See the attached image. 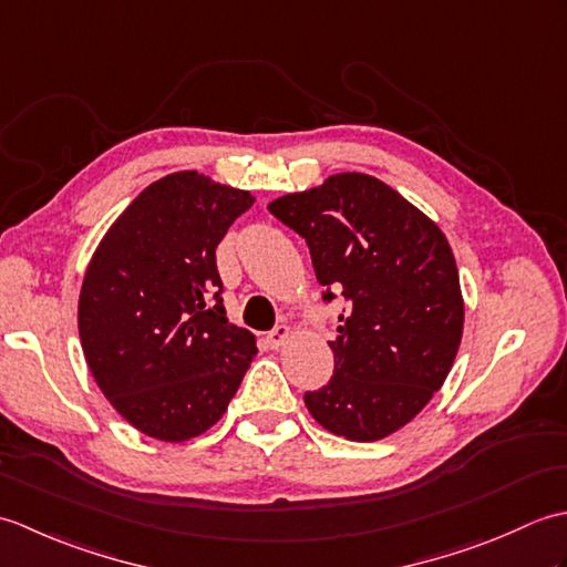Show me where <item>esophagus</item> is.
<instances>
[{"mask_svg": "<svg viewBox=\"0 0 567 567\" xmlns=\"http://www.w3.org/2000/svg\"><path fill=\"white\" fill-rule=\"evenodd\" d=\"M290 336H292L290 327H285V323H277V327L268 333V346L270 348H280V346H285L287 341H290Z\"/></svg>", "mask_w": 567, "mask_h": 567, "instance_id": "34e87169", "label": "esophagus"}]
</instances>
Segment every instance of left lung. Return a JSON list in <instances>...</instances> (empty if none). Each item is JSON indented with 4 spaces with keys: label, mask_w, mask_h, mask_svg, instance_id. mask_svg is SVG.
<instances>
[{
    "label": "left lung",
    "mask_w": 567,
    "mask_h": 567,
    "mask_svg": "<svg viewBox=\"0 0 567 567\" xmlns=\"http://www.w3.org/2000/svg\"><path fill=\"white\" fill-rule=\"evenodd\" d=\"M307 240L323 302L341 292L333 375L305 394L309 414L370 443L409 424L449 378L463 339V295L441 228L382 179L339 173L268 204Z\"/></svg>",
    "instance_id": "obj_1"
}]
</instances>
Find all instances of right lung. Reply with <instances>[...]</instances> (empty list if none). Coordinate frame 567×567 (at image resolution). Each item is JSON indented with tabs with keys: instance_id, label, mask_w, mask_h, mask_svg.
I'll list each match as a JSON object with an SVG mask.
<instances>
[{
	"instance_id": "obj_1",
	"label": "right lung",
	"mask_w": 567,
	"mask_h": 567,
	"mask_svg": "<svg viewBox=\"0 0 567 567\" xmlns=\"http://www.w3.org/2000/svg\"><path fill=\"white\" fill-rule=\"evenodd\" d=\"M256 197L195 171L155 179L84 272L78 329L94 382L131 426L183 443L212 429L258 353L228 323L216 246Z\"/></svg>"
}]
</instances>
